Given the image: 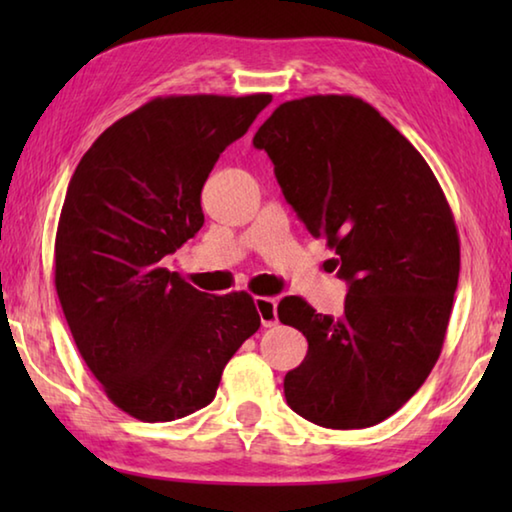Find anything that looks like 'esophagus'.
<instances>
[{
  "label": "esophagus",
  "instance_id": "1",
  "mask_svg": "<svg viewBox=\"0 0 512 512\" xmlns=\"http://www.w3.org/2000/svg\"><path fill=\"white\" fill-rule=\"evenodd\" d=\"M255 307L257 314L262 318L264 327H271L277 323V300L275 298H266V296H257L255 298Z\"/></svg>",
  "mask_w": 512,
  "mask_h": 512
}]
</instances>
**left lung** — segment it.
Returning a JSON list of instances; mask_svg holds the SVG:
<instances>
[{
  "label": "left lung",
  "mask_w": 512,
  "mask_h": 512,
  "mask_svg": "<svg viewBox=\"0 0 512 512\" xmlns=\"http://www.w3.org/2000/svg\"><path fill=\"white\" fill-rule=\"evenodd\" d=\"M253 144L350 284L339 318L298 296L277 305L309 343L284 377L287 404L327 429L379 424L411 400L443 350L461 271L443 187L391 121L350 94L280 103Z\"/></svg>",
  "instance_id": "obj_1"
}]
</instances>
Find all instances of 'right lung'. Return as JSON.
<instances>
[{
    "label": "right lung",
    "instance_id": "add662e5",
    "mask_svg": "<svg viewBox=\"0 0 512 512\" xmlns=\"http://www.w3.org/2000/svg\"><path fill=\"white\" fill-rule=\"evenodd\" d=\"M271 99L155 97L106 128L69 180L56 293L83 361L137 420L210 404L225 363L262 325L246 291L207 296L162 259L201 230L207 176Z\"/></svg>",
    "mask_w": 512,
    "mask_h": 512
}]
</instances>
